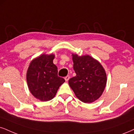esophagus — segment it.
Wrapping results in <instances>:
<instances>
[{
  "mask_svg": "<svg viewBox=\"0 0 134 134\" xmlns=\"http://www.w3.org/2000/svg\"><path fill=\"white\" fill-rule=\"evenodd\" d=\"M70 76H66V77H64V80H65L66 81H68V80H70Z\"/></svg>",
  "mask_w": 134,
  "mask_h": 134,
  "instance_id": "obj_1",
  "label": "esophagus"
}]
</instances>
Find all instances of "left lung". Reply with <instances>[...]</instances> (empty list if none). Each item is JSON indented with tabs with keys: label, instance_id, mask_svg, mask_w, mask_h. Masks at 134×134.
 <instances>
[{
	"label": "left lung",
	"instance_id": "left-lung-1",
	"mask_svg": "<svg viewBox=\"0 0 134 134\" xmlns=\"http://www.w3.org/2000/svg\"><path fill=\"white\" fill-rule=\"evenodd\" d=\"M73 69L76 76L68 83L81 101L92 103L103 93L107 82L104 68L97 59L88 55L72 54Z\"/></svg>",
	"mask_w": 134,
	"mask_h": 134
}]
</instances>
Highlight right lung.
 <instances>
[{
  "label": "right lung",
  "mask_w": 134,
  "mask_h": 134,
  "mask_svg": "<svg viewBox=\"0 0 134 134\" xmlns=\"http://www.w3.org/2000/svg\"><path fill=\"white\" fill-rule=\"evenodd\" d=\"M54 54H42L31 61L27 71L29 91L40 101H48L55 96L59 86L65 81L58 76V68L53 64Z\"/></svg>",
  "instance_id": "add662e5"
}]
</instances>
